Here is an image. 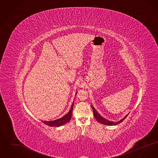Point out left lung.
I'll return each mask as SVG.
<instances>
[{"label":"left lung","mask_w":158,"mask_h":158,"mask_svg":"<svg viewBox=\"0 0 158 158\" xmlns=\"http://www.w3.org/2000/svg\"><path fill=\"white\" fill-rule=\"evenodd\" d=\"M92 110H93V113H94V117L95 118H96V120H97L98 123H101V124H105V125H108V126H113V125H117L118 124H120V123H121L122 121H123V120L127 117L128 114H127L124 118H123L122 120H121L120 121H118V122H114L113 121H110L107 119H106L105 118H104L103 117H102L99 113L97 112V111L94 108V106H92Z\"/></svg>","instance_id":"8db88e82"}]
</instances>
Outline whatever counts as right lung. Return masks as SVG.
Wrapping results in <instances>:
<instances>
[{
	"mask_svg": "<svg viewBox=\"0 0 158 158\" xmlns=\"http://www.w3.org/2000/svg\"><path fill=\"white\" fill-rule=\"evenodd\" d=\"M73 104H74V102H73L69 113H67L61 118L53 121H42V122L46 125L50 127H59L68 123V122H69V121L71 120V118H72Z\"/></svg>",
	"mask_w": 158,
	"mask_h": 158,
	"instance_id": "right-lung-1",
	"label": "right lung"
}]
</instances>
